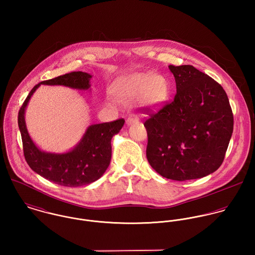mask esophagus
<instances>
[{"mask_svg": "<svg viewBox=\"0 0 255 255\" xmlns=\"http://www.w3.org/2000/svg\"><path fill=\"white\" fill-rule=\"evenodd\" d=\"M138 121H139L138 117H137L136 115H133V114H131V115H129V116H128V118L127 119V124H128V125H131V124L137 123Z\"/></svg>", "mask_w": 255, "mask_h": 255, "instance_id": "obj_1", "label": "esophagus"}]
</instances>
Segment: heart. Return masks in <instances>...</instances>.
Masks as SVG:
<instances>
[{"label":"heart","mask_w":255,"mask_h":255,"mask_svg":"<svg viewBox=\"0 0 255 255\" xmlns=\"http://www.w3.org/2000/svg\"><path fill=\"white\" fill-rule=\"evenodd\" d=\"M114 98L128 102L142 97L147 104H159L167 97V84L160 75L135 73L118 80L112 87Z\"/></svg>","instance_id":"heart-1"}]
</instances>
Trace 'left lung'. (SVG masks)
<instances>
[{
  "mask_svg": "<svg viewBox=\"0 0 255 255\" xmlns=\"http://www.w3.org/2000/svg\"><path fill=\"white\" fill-rule=\"evenodd\" d=\"M176 80L172 101L153 112L143 108L146 157L162 177L203 178L222 165L233 133L234 116L223 87L193 66H169Z\"/></svg>",
  "mask_w": 255,
  "mask_h": 255,
  "instance_id": "left-lung-1",
  "label": "left lung"
}]
</instances>
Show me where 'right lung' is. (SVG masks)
<instances>
[{"label": "right lung", "instance_id": "1", "mask_svg": "<svg viewBox=\"0 0 255 255\" xmlns=\"http://www.w3.org/2000/svg\"><path fill=\"white\" fill-rule=\"evenodd\" d=\"M91 75L82 72H72L36 84L18 111V128L21 133L24 158L28 166L50 182L69 187L85 185L97 181L109 167L112 145L111 139L125 124L124 119L90 126L80 142L72 151L53 154L41 151L30 138L24 121L25 107L41 84L65 85L76 89H88Z\"/></svg>", "mask_w": 255, "mask_h": 255}]
</instances>
